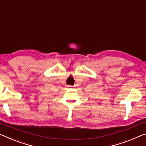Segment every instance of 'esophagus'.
<instances>
[{
  "mask_svg": "<svg viewBox=\"0 0 146 146\" xmlns=\"http://www.w3.org/2000/svg\"><path fill=\"white\" fill-rule=\"evenodd\" d=\"M67 87H68V88H71L72 86H70V85H68V86H67Z\"/></svg>",
  "mask_w": 146,
  "mask_h": 146,
  "instance_id": "obj_1",
  "label": "esophagus"
}]
</instances>
